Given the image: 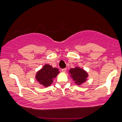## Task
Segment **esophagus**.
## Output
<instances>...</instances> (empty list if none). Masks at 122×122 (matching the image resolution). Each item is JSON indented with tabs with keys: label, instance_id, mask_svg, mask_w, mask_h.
Returning <instances> with one entry per match:
<instances>
[{
	"label": "esophagus",
	"instance_id": "obj_1",
	"mask_svg": "<svg viewBox=\"0 0 122 122\" xmlns=\"http://www.w3.org/2000/svg\"><path fill=\"white\" fill-rule=\"evenodd\" d=\"M66 70H67V68H63V69H62L61 71H62L63 72V73H65Z\"/></svg>",
	"mask_w": 122,
	"mask_h": 122
}]
</instances>
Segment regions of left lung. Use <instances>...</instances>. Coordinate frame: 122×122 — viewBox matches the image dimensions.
<instances>
[{"mask_svg": "<svg viewBox=\"0 0 122 122\" xmlns=\"http://www.w3.org/2000/svg\"><path fill=\"white\" fill-rule=\"evenodd\" d=\"M69 74L75 84L78 86L81 85L86 82L88 77L87 72L79 67H75L74 68L70 69Z\"/></svg>", "mask_w": 122, "mask_h": 122, "instance_id": "8db88e82", "label": "left lung"}]
</instances>
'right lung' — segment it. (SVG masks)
<instances>
[{
  "label": "right lung",
  "mask_w": 122,
  "mask_h": 122,
  "mask_svg": "<svg viewBox=\"0 0 122 122\" xmlns=\"http://www.w3.org/2000/svg\"><path fill=\"white\" fill-rule=\"evenodd\" d=\"M59 73V70L56 68H53L51 66L46 64L37 71L35 77L39 84L48 87L52 84L54 78Z\"/></svg>",
  "instance_id": "add662e5"
}]
</instances>
